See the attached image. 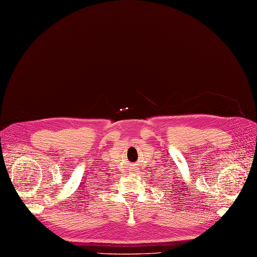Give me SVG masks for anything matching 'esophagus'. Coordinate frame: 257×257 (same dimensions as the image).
<instances>
[{"label":"esophagus","instance_id":"esophagus-1","mask_svg":"<svg viewBox=\"0 0 257 257\" xmlns=\"http://www.w3.org/2000/svg\"><path fill=\"white\" fill-rule=\"evenodd\" d=\"M137 169H138V168H137L135 165H134V167H131V170H133V173H134V174L137 172Z\"/></svg>","mask_w":257,"mask_h":257}]
</instances>
